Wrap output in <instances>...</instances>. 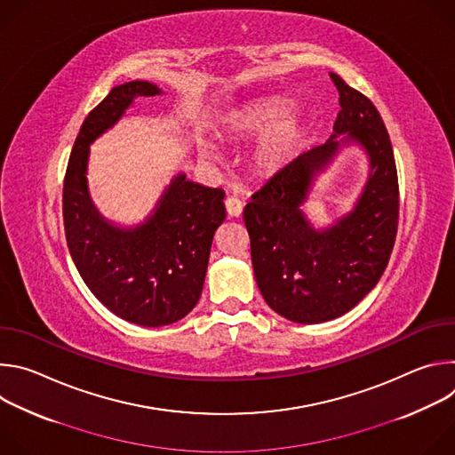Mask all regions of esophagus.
I'll return each mask as SVG.
<instances>
[{"mask_svg":"<svg viewBox=\"0 0 455 455\" xmlns=\"http://www.w3.org/2000/svg\"><path fill=\"white\" fill-rule=\"evenodd\" d=\"M225 207H227V212L230 218H239L241 212H243V207H244V202L239 200L237 196H228L225 200Z\"/></svg>","mask_w":455,"mask_h":455,"instance_id":"1","label":"esophagus"}]
</instances>
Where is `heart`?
Returning a JSON list of instances; mask_svg holds the SVG:
<instances>
[{
	"label": "heart",
	"mask_w": 455,
	"mask_h": 455,
	"mask_svg": "<svg viewBox=\"0 0 455 455\" xmlns=\"http://www.w3.org/2000/svg\"><path fill=\"white\" fill-rule=\"evenodd\" d=\"M293 102L288 99H267L246 106L239 111L232 125L244 133L270 132L255 151V165L263 172H277L286 167L302 146V125L297 118L290 116ZM200 153L207 158L216 156V149L209 142L200 144Z\"/></svg>",
	"instance_id": "obj_1"
}]
</instances>
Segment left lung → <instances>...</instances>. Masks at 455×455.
<instances>
[{
  "instance_id": "1",
  "label": "left lung",
  "mask_w": 455,
  "mask_h": 455,
  "mask_svg": "<svg viewBox=\"0 0 455 455\" xmlns=\"http://www.w3.org/2000/svg\"><path fill=\"white\" fill-rule=\"evenodd\" d=\"M330 76L340 95L335 133L275 172L243 212L259 290L275 313L300 323L353 309L385 272L398 232V172L385 124L363 93ZM344 143L366 149L371 172L355 209L315 231L299 207L315 174Z\"/></svg>"
}]
</instances>
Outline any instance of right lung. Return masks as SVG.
<instances>
[{"label":"right lung","instance_id":"right-lung-1","mask_svg":"<svg viewBox=\"0 0 455 455\" xmlns=\"http://www.w3.org/2000/svg\"><path fill=\"white\" fill-rule=\"evenodd\" d=\"M158 93L148 81L115 86L83 122L62 185L64 234L83 281L116 316L146 328L167 326L198 304L212 237L227 216L225 192L185 174L172 178L135 228L115 227L95 209L86 181L90 144L137 97Z\"/></svg>","mask_w":455,"mask_h":455}]
</instances>
